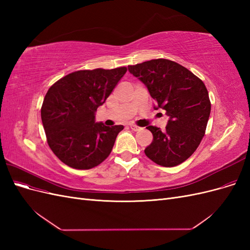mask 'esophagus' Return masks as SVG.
<instances>
[{"label":"esophagus","mask_w":250,"mask_h":250,"mask_svg":"<svg viewBox=\"0 0 250 250\" xmlns=\"http://www.w3.org/2000/svg\"><path fill=\"white\" fill-rule=\"evenodd\" d=\"M130 126V128L131 129L133 130V131H138V130H140L141 129V127H139V126H137V125H129Z\"/></svg>","instance_id":"esophagus-1"}]
</instances>
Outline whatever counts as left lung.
<instances>
[{"instance_id":"8db88e82","label":"left lung","mask_w":250,"mask_h":250,"mask_svg":"<svg viewBox=\"0 0 250 250\" xmlns=\"http://www.w3.org/2000/svg\"><path fill=\"white\" fill-rule=\"evenodd\" d=\"M128 71L146 85L155 100L154 109L169 117L166 130L146 127L153 141L145 154L163 167H174L188 160L206 133L210 102L204 83L195 75L168 59H152L128 65Z\"/></svg>"}]
</instances>
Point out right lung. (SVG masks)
I'll return each instance as SVG.
<instances>
[{
  "mask_svg": "<svg viewBox=\"0 0 250 250\" xmlns=\"http://www.w3.org/2000/svg\"><path fill=\"white\" fill-rule=\"evenodd\" d=\"M127 69H96L66 75L44 97L42 121L51 150L69 167L92 169L112 150L123 125L96 122L97 108L107 99Z\"/></svg>",
  "mask_w": 250,
  "mask_h": 250,
  "instance_id": "obj_1",
  "label": "right lung"
}]
</instances>
